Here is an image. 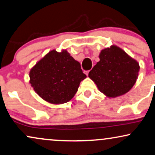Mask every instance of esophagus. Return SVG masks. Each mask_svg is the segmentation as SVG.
<instances>
[{
  "instance_id": "obj_1",
  "label": "esophagus",
  "mask_w": 155,
  "mask_h": 155,
  "mask_svg": "<svg viewBox=\"0 0 155 155\" xmlns=\"http://www.w3.org/2000/svg\"><path fill=\"white\" fill-rule=\"evenodd\" d=\"M89 71H86V74H87V76H89Z\"/></svg>"
}]
</instances>
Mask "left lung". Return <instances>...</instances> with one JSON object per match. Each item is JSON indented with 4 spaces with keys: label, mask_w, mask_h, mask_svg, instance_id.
Here are the masks:
<instances>
[{
    "label": "left lung",
    "mask_w": 155,
    "mask_h": 155,
    "mask_svg": "<svg viewBox=\"0 0 155 155\" xmlns=\"http://www.w3.org/2000/svg\"><path fill=\"white\" fill-rule=\"evenodd\" d=\"M99 58L89 73L99 91L108 97H117L130 91L137 79V62L115 46L101 51Z\"/></svg>",
    "instance_id": "1"
}]
</instances>
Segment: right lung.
<instances>
[{
    "label": "right lung",
    "instance_id": "1",
    "mask_svg": "<svg viewBox=\"0 0 155 155\" xmlns=\"http://www.w3.org/2000/svg\"><path fill=\"white\" fill-rule=\"evenodd\" d=\"M30 83L35 91L48 102L58 104L69 101L80 82L87 77L79 62L66 51L53 50L31 68Z\"/></svg>",
    "mask_w": 155,
    "mask_h": 155
}]
</instances>
